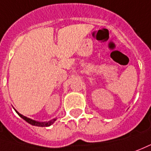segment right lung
Instances as JSON below:
<instances>
[{
	"instance_id": "1",
	"label": "right lung",
	"mask_w": 151,
	"mask_h": 151,
	"mask_svg": "<svg viewBox=\"0 0 151 151\" xmlns=\"http://www.w3.org/2000/svg\"><path fill=\"white\" fill-rule=\"evenodd\" d=\"M17 112V111H16ZM17 114L19 115L22 119H24L26 122H27L28 123H29L30 125H35V126H40V127H47V126H50V125H52L53 123H54V122L55 121V119H53L51 120V121H50V122H36V121H34V120L32 119H29V118H28V117H26V116H23V115H22V114H20L18 112H17Z\"/></svg>"
}]
</instances>
